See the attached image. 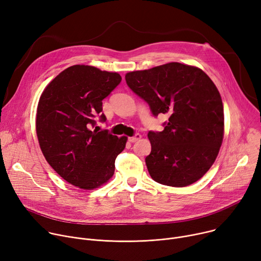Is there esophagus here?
I'll return each instance as SVG.
<instances>
[{
	"mask_svg": "<svg viewBox=\"0 0 261 261\" xmlns=\"http://www.w3.org/2000/svg\"><path fill=\"white\" fill-rule=\"evenodd\" d=\"M140 139H141V135H140V134H136L135 136L128 138V141H129L130 143H134V142L138 141V140H140Z\"/></svg>",
	"mask_w": 261,
	"mask_h": 261,
	"instance_id": "34e87169",
	"label": "esophagus"
}]
</instances>
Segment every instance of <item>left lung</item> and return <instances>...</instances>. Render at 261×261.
Returning <instances> with one entry per match:
<instances>
[{"label":"left lung","mask_w":261,"mask_h":261,"mask_svg":"<svg viewBox=\"0 0 261 261\" xmlns=\"http://www.w3.org/2000/svg\"><path fill=\"white\" fill-rule=\"evenodd\" d=\"M129 89L154 117L167 114L162 132H149L145 158L155 182L185 187L212 166L224 138V107L210 77L196 67L169 63L125 75Z\"/></svg>","instance_id":"1"}]
</instances>
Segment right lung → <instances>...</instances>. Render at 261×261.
Here are the masks:
<instances>
[{"mask_svg": "<svg viewBox=\"0 0 261 261\" xmlns=\"http://www.w3.org/2000/svg\"><path fill=\"white\" fill-rule=\"evenodd\" d=\"M121 83L116 72L75 65L59 73L46 87L36 112V135L50 166L82 189L106 184L115 171V160L127 138H118L105 122L102 100Z\"/></svg>", "mask_w": 261, "mask_h": 261, "instance_id": "1", "label": "right lung"}]
</instances>
